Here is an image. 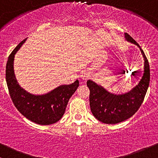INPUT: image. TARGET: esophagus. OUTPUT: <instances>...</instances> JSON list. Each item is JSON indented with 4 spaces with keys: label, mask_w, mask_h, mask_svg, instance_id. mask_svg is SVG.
I'll return each instance as SVG.
<instances>
[{
    "label": "esophagus",
    "mask_w": 158,
    "mask_h": 158,
    "mask_svg": "<svg viewBox=\"0 0 158 158\" xmlns=\"http://www.w3.org/2000/svg\"><path fill=\"white\" fill-rule=\"evenodd\" d=\"M88 76H89L88 73L85 72V71H84V72L82 73V75H81V77H83V79H87V77H88Z\"/></svg>",
    "instance_id": "esophagus-1"
}]
</instances>
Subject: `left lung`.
<instances>
[{
    "mask_svg": "<svg viewBox=\"0 0 158 158\" xmlns=\"http://www.w3.org/2000/svg\"><path fill=\"white\" fill-rule=\"evenodd\" d=\"M125 37L128 42L140 48L139 44L128 33H125ZM140 50L144 58V70L139 84L130 92L115 95L90 80L87 82L90 89V110L99 121L106 124L119 123L132 116L142 104L150 82V68L144 52L141 48Z\"/></svg>",
    "mask_w": 158,
    "mask_h": 158,
    "instance_id": "8db88e82",
    "label": "left lung"
}]
</instances>
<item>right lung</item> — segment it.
Returning a JSON list of instances; mask_svg holds the SVG:
<instances>
[{"label": "right lung", "mask_w": 158, "mask_h": 158, "mask_svg": "<svg viewBox=\"0 0 158 158\" xmlns=\"http://www.w3.org/2000/svg\"><path fill=\"white\" fill-rule=\"evenodd\" d=\"M26 39L14 48L8 57L6 66V81L13 103L17 110L30 121L40 125H51L61 118L68 100L79 87V81L61 85L45 95L35 96L21 88L14 71L16 52L25 43Z\"/></svg>", "instance_id": "right-lung-1"}]
</instances>
